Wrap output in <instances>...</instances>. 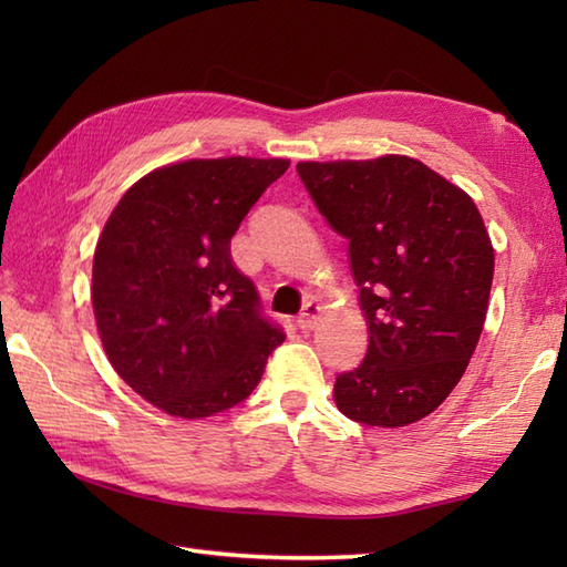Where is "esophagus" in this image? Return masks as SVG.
Wrapping results in <instances>:
<instances>
[{
	"mask_svg": "<svg viewBox=\"0 0 567 567\" xmlns=\"http://www.w3.org/2000/svg\"><path fill=\"white\" fill-rule=\"evenodd\" d=\"M319 315H321V307H319V302H307L305 305V309H302V315L297 317V327L299 329H311L317 323V319H319Z\"/></svg>",
	"mask_w": 567,
	"mask_h": 567,
	"instance_id": "obj_1",
	"label": "esophagus"
}]
</instances>
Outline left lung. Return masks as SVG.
Returning <instances> with one entry per match:
<instances>
[{
    "label": "left lung",
    "instance_id": "obj_1",
    "mask_svg": "<svg viewBox=\"0 0 567 567\" xmlns=\"http://www.w3.org/2000/svg\"><path fill=\"white\" fill-rule=\"evenodd\" d=\"M317 209L348 240L370 341L333 384L365 426L429 416L473 358L487 317L495 250L475 202L406 155L299 163Z\"/></svg>",
    "mask_w": 567,
    "mask_h": 567
}]
</instances>
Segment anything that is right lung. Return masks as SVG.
Masks as SVG:
<instances>
[{
  "label": "right lung",
  "mask_w": 567,
  "mask_h": 567,
  "mask_svg": "<svg viewBox=\"0 0 567 567\" xmlns=\"http://www.w3.org/2000/svg\"><path fill=\"white\" fill-rule=\"evenodd\" d=\"M290 161L216 158L158 167L118 199L92 265L104 353L163 412L202 419L256 390L285 341L262 317L231 238Z\"/></svg>",
  "instance_id": "1"
}]
</instances>
